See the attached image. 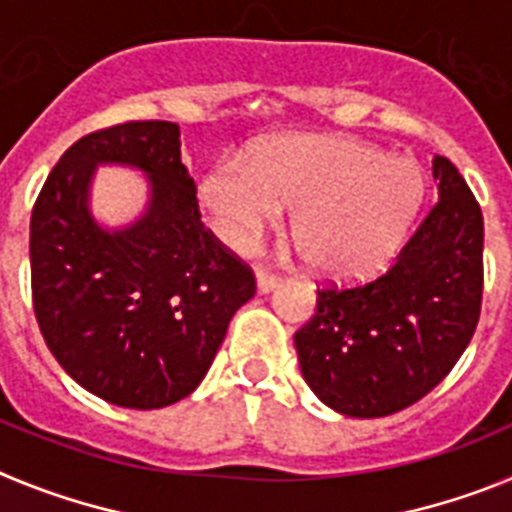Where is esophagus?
I'll return each mask as SVG.
<instances>
[{
    "label": "esophagus",
    "mask_w": 512,
    "mask_h": 512,
    "mask_svg": "<svg viewBox=\"0 0 512 512\" xmlns=\"http://www.w3.org/2000/svg\"><path fill=\"white\" fill-rule=\"evenodd\" d=\"M279 282H282V279H279L277 274H271V271H256V287H259V292H271Z\"/></svg>",
    "instance_id": "1"
}]
</instances>
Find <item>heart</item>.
Masks as SVG:
<instances>
[{
    "mask_svg": "<svg viewBox=\"0 0 512 512\" xmlns=\"http://www.w3.org/2000/svg\"><path fill=\"white\" fill-rule=\"evenodd\" d=\"M425 182L410 158L338 135H287L246 158L217 161L202 179L207 223L251 248L292 207V233L312 269L361 279L390 261L418 217Z\"/></svg>",
    "mask_w": 512,
    "mask_h": 512,
    "instance_id": "b5f03b06",
    "label": "heart"
}]
</instances>
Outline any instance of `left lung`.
<instances>
[{
	"label": "left lung",
	"mask_w": 512,
	"mask_h": 512,
	"mask_svg": "<svg viewBox=\"0 0 512 512\" xmlns=\"http://www.w3.org/2000/svg\"><path fill=\"white\" fill-rule=\"evenodd\" d=\"M438 200L387 271L354 287H320L295 333L310 390L351 418L408 408L454 369L482 310L485 220L449 158H433Z\"/></svg>",
	"instance_id": "left-lung-1"
}]
</instances>
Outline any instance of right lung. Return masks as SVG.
<instances>
[{"label": "right lung", "instance_id": "1", "mask_svg": "<svg viewBox=\"0 0 512 512\" xmlns=\"http://www.w3.org/2000/svg\"><path fill=\"white\" fill-rule=\"evenodd\" d=\"M179 146V125L166 120L94 130L53 166L30 217L40 333L63 372L120 408H166L194 392L256 292L251 266L200 220ZM97 163L147 171L152 202L130 229L93 223Z\"/></svg>", "mask_w": 512, "mask_h": 512}]
</instances>
